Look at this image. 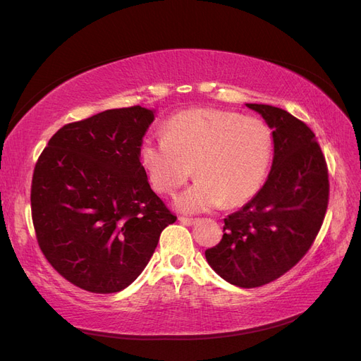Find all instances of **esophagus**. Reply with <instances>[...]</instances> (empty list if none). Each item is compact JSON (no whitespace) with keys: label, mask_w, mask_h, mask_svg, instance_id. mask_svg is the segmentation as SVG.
Returning <instances> with one entry per match:
<instances>
[{"label":"esophagus","mask_w":361,"mask_h":361,"mask_svg":"<svg viewBox=\"0 0 361 361\" xmlns=\"http://www.w3.org/2000/svg\"><path fill=\"white\" fill-rule=\"evenodd\" d=\"M179 221L182 223V224H185V226H192V224H195L197 223L199 220L197 218H188V216H179Z\"/></svg>","instance_id":"1"}]
</instances>
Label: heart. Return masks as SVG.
Instances as JSON below:
<instances>
[{
  "label": "heart",
  "instance_id": "1",
  "mask_svg": "<svg viewBox=\"0 0 361 361\" xmlns=\"http://www.w3.org/2000/svg\"><path fill=\"white\" fill-rule=\"evenodd\" d=\"M166 138H147L140 161L157 191L173 194L192 176L200 178L176 197L182 212H204L250 200L264 183L272 157V134L262 118L197 108L171 117Z\"/></svg>",
  "mask_w": 361,
  "mask_h": 361
}]
</instances>
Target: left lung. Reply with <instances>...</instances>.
<instances>
[{
  "label": "left lung",
  "instance_id": "obj_1",
  "mask_svg": "<svg viewBox=\"0 0 361 361\" xmlns=\"http://www.w3.org/2000/svg\"><path fill=\"white\" fill-rule=\"evenodd\" d=\"M272 130L274 158L264 187L224 218L223 239L207 264L231 285L257 288L279 279L307 253L329 204V171L312 129L281 108L245 104Z\"/></svg>",
  "mask_w": 361,
  "mask_h": 361
}]
</instances>
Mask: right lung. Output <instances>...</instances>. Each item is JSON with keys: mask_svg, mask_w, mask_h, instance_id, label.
<instances>
[{"mask_svg": "<svg viewBox=\"0 0 361 361\" xmlns=\"http://www.w3.org/2000/svg\"><path fill=\"white\" fill-rule=\"evenodd\" d=\"M155 110H106L64 125L35 167L31 215L43 255L84 290L128 288L176 221L152 191L140 147Z\"/></svg>", "mask_w": 361, "mask_h": 361, "instance_id": "right-lung-1", "label": "right lung"}]
</instances>
